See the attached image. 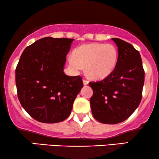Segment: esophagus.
I'll return each instance as SVG.
<instances>
[{
	"label": "esophagus",
	"instance_id": "obj_1",
	"mask_svg": "<svg viewBox=\"0 0 159 159\" xmlns=\"http://www.w3.org/2000/svg\"><path fill=\"white\" fill-rule=\"evenodd\" d=\"M83 83H84V85H87V84H88L89 81H87V80L84 79V80H83Z\"/></svg>",
	"mask_w": 159,
	"mask_h": 159
}]
</instances>
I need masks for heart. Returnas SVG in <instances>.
<instances>
[{
	"mask_svg": "<svg viewBox=\"0 0 159 159\" xmlns=\"http://www.w3.org/2000/svg\"><path fill=\"white\" fill-rule=\"evenodd\" d=\"M118 59V51L114 45L90 43L78 46L73 57L68 58L69 66L80 71L85 66L87 75L93 79H102L113 72Z\"/></svg>",
	"mask_w": 159,
	"mask_h": 159,
	"instance_id": "obj_1",
	"label": "heart"
}]
</instances>
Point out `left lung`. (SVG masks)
Segmentation results:
<instances>
[{"label":"left lung","instance_id":"obj_1","mask_svg":"<svg viewBox=\"0 0 159 159\" xmlns=\"http://www.w3.org/2000/svg\"><path fill=\"white\" fill-rule=\"evenodd\" d=\"M112 40L118 48L116 66L103 80L89 83L93 90L90 98L93 116L105 124L120 123L134 113L141 101L144 84L139 52L127 42Z\"/></svg>","mask_w":159,"mask_h":159}]
</instances>
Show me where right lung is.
Returning a JSON list of instances; mask_svg holds the SVG:
<instances>
[{"mask_svg":"<svg viewBox=\"0 0 159 159\" xmlns=\"http://www.w3.org/2000/svg\"><path fill=\"white\" fill-rule=\"evenodd\" d=\"M73 40L43 38L27 46L21 55L16 69L18 98L37 121L55 123L66 119L83 87L81 76L63 72Z\"/></svg>","mask_w":159,"mask_h":159,"instance_id":"add662e5","label":"right lung"}]
</instances>
